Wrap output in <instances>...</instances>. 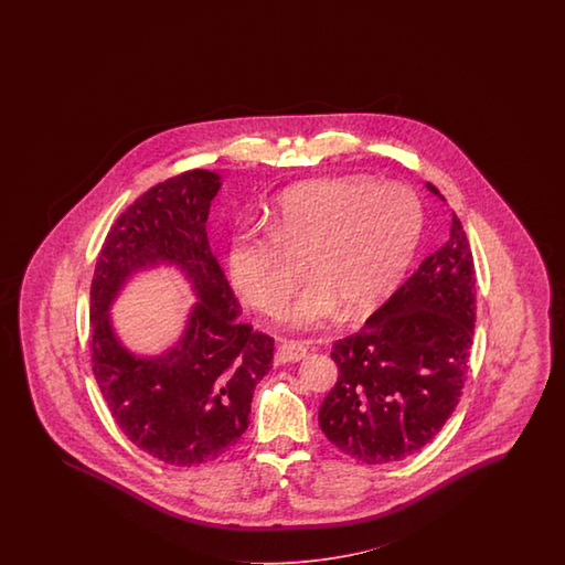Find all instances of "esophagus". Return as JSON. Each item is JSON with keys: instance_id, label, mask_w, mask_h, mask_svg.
Returning a JSON list of instances; mask_svg holds the SVG:
<instances>
[{"instance_id": "1", "label": "esophagus", "mask_w": 565, "mask_h": 565, "mask_svg": "<svg viewBox=\"0 0 565 565\" xmlns=\"http://www.w3.org/2000/svg\"><path fill=\"white\" fill-rule=\"evenodd\" d=\"M308 354V345L300 340H284L277 348L275 360L277 364H288V362H298Z\"/></svg>"}]
</instances>
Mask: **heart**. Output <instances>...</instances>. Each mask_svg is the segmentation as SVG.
I'll use <instances>...</instances> for the list:
<instances>
[{
    "label": "heart",
    "instance_id": "b5f03b06",
    "mask_svg": "<svg viewBox=\"0 0 565 565\" xmlns=\"http://www.w3.org/2000/svg\"><path fill=\"white\" fill-rule=\"evenodd\" d=\"M267 232L238 227L227 244V274L244 302L279 317L305 263L315 286L291 310L296 326H317L338 307L359 317L394 290L423 232V206L399 184L362 178L315 180L286 190L267 215Z\"/></svg>",
    "mask_w": 565,
    "mask_h": 565
}]
</instances>
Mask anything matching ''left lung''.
I'll list each match as a JSON object with an SVG mask.
<instances>
[{"label":"left lung","instance_id":"left-lung-1","mask_svg":"<svg viewBox=\"0 0 565 565\" xmlns=\"http://www.w3.org/2000/svg\"><path fill=\"white\" fill-rule=\"evenodd\" d=\"M475 302V258L454 213L444 246L356 333L333 343L338 383L319 408L327 439L364 463L397 462L425 447L460 402Z\"/></svg>","mask_w":565,"mask_h":565}]
</instances>
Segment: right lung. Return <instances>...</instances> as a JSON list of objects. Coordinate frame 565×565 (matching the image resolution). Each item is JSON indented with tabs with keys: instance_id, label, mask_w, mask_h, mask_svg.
Masks as SVG:
<instances>
[{
	"instance_id": "1",
	"label": "right lung",
	"mask_w": 565,
	"mask_h": 565,
	"mask_svg": "<svg viewBox=\"0 0 565 565\" xmlns=\"http://www.w3.org/2000/svg\"><path fill=\"white\" fill-rule=\"evenodd\" d=\"M217 190L220 175L206 170L147 190L107 232L90 284V362L103 399L138 449L171 466L205 463L238 444L274 362V338L239 323L238 300L206 239ZM159 259L178 262L202 302L166 358L137 360L113 338L106 308L128 274Z\"/></svg>"
}]
</instances>
